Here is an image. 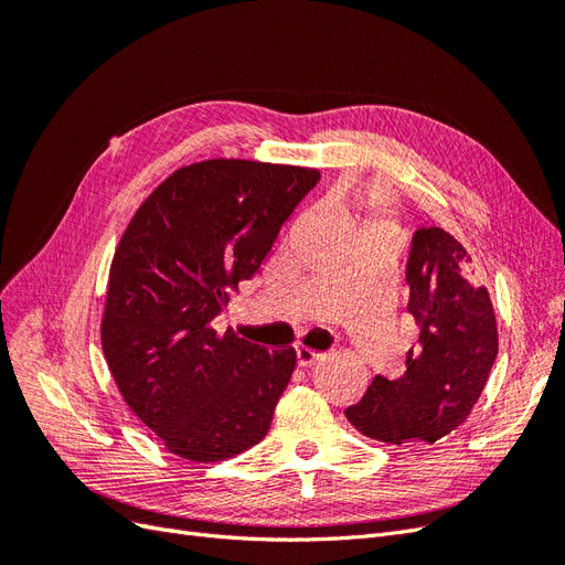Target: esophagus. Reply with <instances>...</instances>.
<instances>
[{
  "instance_id": "obj_1",
  "label": "esophagus",
  "mask_w": 565,
  "mask_h": 565,
  "mask_svg": "<svg viewBox=\"0 0 565 565\" xmlns=\"http://www.w3.org/2000/svg\"><path fill=\"white\" fill-rule=\"evenodd\" d=\"M318 361H322V355L320 353H316V351H311V349H297V365L299 367H311V365H316Z\"/></svg>"
}]
</instances>
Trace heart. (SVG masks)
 I'll list each match as a JSON object with an SVG mask.
<instances>
[{
    "label": "heart",
    "mask_w": 565,
    "mask_h": 565,
    "mask_svg": "<svg viewBox=\"0 0 565 565\" xmlns=\"http://www.w3.org/2000/svg\"><path fill=\"white\" fill-rule=\"evenodd\" d=\"M355 204H358L355 224L361 228V233H372V231L393 233L391 221L386 218V195L380 191V188L355 191Z\"/></svg>",
    "instance_id": "obj_1"
}]
</instances>
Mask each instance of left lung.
Returning <instances> with one entry per match:
<instances>
[{"instance_id": "8db88e82", "label": "left lung", "mask_w": 565, "mask_h": 565, "mask_svg": "<svg viewBox=\"0 0 565 565\" xmlns=\"http://www.w3.org/2000/svg\"><path fill=\"white\" fill-rule=\"evenodd\" d=\"M405 280L419 344L407 351L398 380L377 374L344 413L363 436L388 446L436 443L465 424L498 358L490 295L473 280L471 256L450 233L415 231Z\"/></svg>"}]
</instances>
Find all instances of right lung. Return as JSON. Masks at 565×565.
<instances>
[{"instance_id": "right-lung-1", "label": "right lung", "mask_w": 565, "mask_h": 565, "mask_svg": "<svg viewBox=\"0 0 565 565\" xmlns=\"http://www.w3.org/2000/svg\"><path fill=\"white\" fill-rule=\"evenodd\" d=\"M318 169L204 160L177 169L122 233L100 344L131 413L188 461L256 446L292 377V347L266 351L212 320L262 268Z\"/></svg>"}]
</instances>
